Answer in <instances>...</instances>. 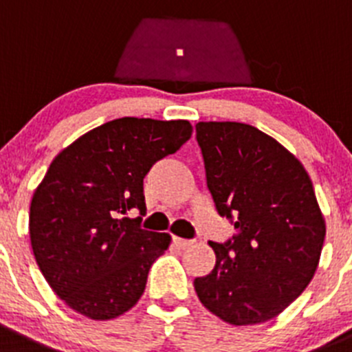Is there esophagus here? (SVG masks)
Returning <instances> with one entry per match:
<instances>
[{
    "label": "esophagus",
    "instance_id": "34e87169",
    "mask_svg": "<svg viewBox=\"0 0 352 352\" xmlns=\"http://www.w3.org/2000/svg\"><path fill=\"white\" fill-rule=\"evenodd\" d=\"M173 245L179 246V248H189V246L195 245L192 239H184V238H173Z\"/></svg>",
    "mask_w": 352,
    "mask_h": 352
}]
</instances>
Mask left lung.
Masks as SVG:
<instances>
[{
	"label": "left lung",
	"mask_w": 352,
	"mask_h": 352,
	"mask_svg": "<svg viewBox=\"0 0 352 352\" xmlns=\"http://www.w3.org/2000/svg\"><path fill=\"white\" fill-rule=\"evenodd\" d=\"M206 186L234 236L213 243L215 267L195 280L199 300L226 323L272 320L311 283L324 219L300 161L252 124L199 121Z\"/></svg>",
	"instance_id": "left-lung-1"
}]
</instances>
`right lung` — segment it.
<instances>
[{"instance_id":"1","label":"right lung","mask_w":352,"mask_h":352,"mask_svg":"<svg viewBox=\"0 0 352 352\" xmlns=\"http://www.w3.org/2000/svg\"><path fill=\"white\" fill-rule=\"evenodd\" d=\"M186 120L120 118L55 156L36 187L29 236L52 290L90 320H113L139 302L170 234L140 229L144 177L191 139Z\"/></svg>"}]
</instances>
